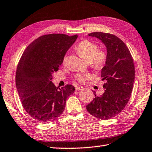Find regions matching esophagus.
Instances as JSON below:
<instances>
[{
  "mask_svg": "<svg viewBox=\"0 0 152 152\" xmlns=\"http://www.w3.org/2000/svg\"><path fill=\"white\" fill-rule=\"evenodd\" d=\"M84 88H83V86H77L75 88V90H77V91H79V90H84Z\"/></svg>",
  "mask_w": 152,
  "mask_h": 152,
  "instance_id": "esophagus-1",
  "label": "esophagus"
}]
</instances>
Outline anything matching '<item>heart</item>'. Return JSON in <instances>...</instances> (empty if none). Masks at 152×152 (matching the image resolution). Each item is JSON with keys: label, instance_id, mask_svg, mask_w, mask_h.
Masks as SVG:
<instances>
[{"label": "heart", "instance_id": "heart-1", "mask_svg": "<svg viewBox=\"0 0 152 152\" xmlns=\"http://www.w3.org/2000/svg\"><path fill=\"white\" fill-rule=\"evenodd\" d=\"M98 46L96 44L90 40H82L77 45L76 51L80 56L86 62H91L92 66L100 69L104 67L107 61V53L104 50H97ZM67 57L64 55L62 58V63L64 64ZM75 79L80 83H84L86 80L91 78V75L88 73H78L75 77Z\"/></svg>", "mask_w": 152, "mask_h": 152}]
</instances>
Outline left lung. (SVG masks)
I'll list each match as a JSON object with an SVG mask.
<instances>
[{"instance_id": "8db88e82", "label": "left lung", "mask_w": 152, "mask_h": 152, "mask_svg": "<svg viewBox=\"0 0 152 152\" xmlns=\"http://www.w3.org/2000/svg\"><path fill=\"white\" fill-rule=\"evenodd\" d=\"M89 36L97 38L104 44L107 61L101 69L104 92L86 106L88 112L97 119H110L121 113L130 98L135 79V67L126 45L115 35L94 32Z\"/></svg>"}]
</instances>
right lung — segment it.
Listing matches in <instances>:
<instances>
[{
    "instance_id": "add662e5",
    "label": "right lung",
    "mask_w": 152,
    "mask_h": 152,
    "mask_svg": "<svg viewBox=\"0 0 152 152\" xmlns=\"http://www.w3.org/2000/svg\"><path fill=\"white\" fill-rule=\"evenodd\" d=\"M77 37H40L26 48L18 62L15 77L18 95L26 112L40 123H50L60 116L66 99L75 91L70 84L57 88L51 80Z\"/></svg>"
}]
</instances>
